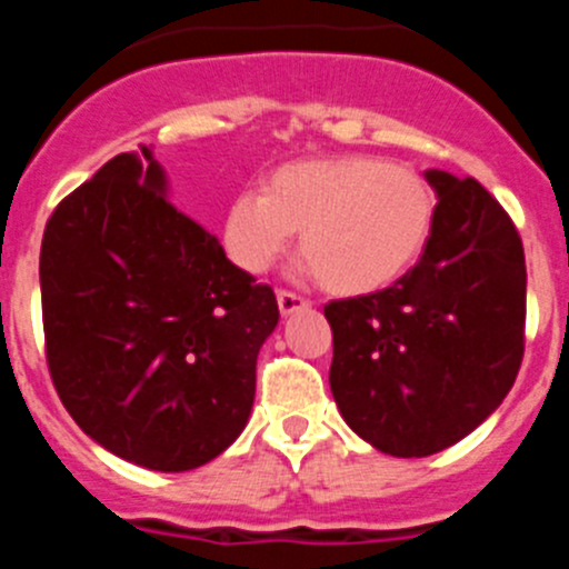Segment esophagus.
<instances>
[{
  "label": "esophagus",
  "mask_w": 569,
  "mask_h": 569,
  "mask_svg": "<svg viewBox=\"0 0 569 569\" xmlns=\"http://www.w3.org/2000/svg\"><path fill=\"white\" fill-rule=\"evenodd\" d=\"M276 301H279L281 316H290L296 313V310L310 308V299H305V296L299 293H290V290H279V293H276Z\"/></svg>",
  "instance_id": "esophagus-1"
}]
</instances>
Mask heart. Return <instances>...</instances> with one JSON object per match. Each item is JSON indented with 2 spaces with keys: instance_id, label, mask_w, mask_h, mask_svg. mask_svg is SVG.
<instances>
[{
  "instance_id": "obj_1",
  "label": "heart",
  "mask_w": 569,
  "mask_h": 569,
  "mask_svg": "<svg viewBox=\"0 0 569 569\" xmlns=\"http://www.w3.org/2000/svg\"><path fill=\"white\" fill-rule=\"evenodd\" d=\"M430 184L379 156H328L276 168L264 193L244 190L224 213L230 259L248 273L264 270L299 230L308 268L341 296L393 284L425 250L433 230Z\"/></svg>"
}]
</instances>
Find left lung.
I'll list each match as a JSON object with an SVG mask.
<instances>
[{
	"label": "left lung",
	"instance_id": "obj_1",
	"mask_svg": "<svg viewBox=\"0 0 569 569\" xmlns=\"http://www.w3.org/2000/svg\"><path fill=\"white\" fill-rule=\"evenodd\" d=\"M439 193L425 253L390 288L325 305L330 390L381 453L433 456L510 393L525 359L521 236L472 176L430 170Z\"/></svg>",
	"mask_w": 569,
	"mask_h": 569
}]
</instances>
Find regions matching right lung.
Wrapping results in <instances>:
<instances>
[{"label":"right lung","mask_w":569,"mask_h":569,"mask_svg":"<svg viewBox=\"0 0 569 569\" xmlns=\"http://www.w3.org/2000/svg\"><path fill=\"white\" fill-rule=\"evenodd\" d=\"M39 284L50 379L90 439L162 472L239 439L276 293L170 202L148 148L113 156L57 204Z\"/></svg>","instance_id":"right-lung-1"}]
</instances>
